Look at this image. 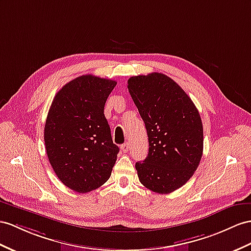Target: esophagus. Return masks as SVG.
<instances>
[{
  "mask_svg": "<svg viewBox=\"0 0 251 251\" xmlns=\"http://www.w3.org/2000/svg\"><path fill=\"white\" fill-rule=\"evenodd\" d=\"M128 150H129V144L124 143L123 145H121V151L123 152H127Z\"/></svg>",
  "mask_w": 251,
  "mask_h": 251,
  "instance_id": "esophagus-1",
  "label": "esophagus"
}]
</instances>
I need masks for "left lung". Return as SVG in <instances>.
I'll return each mask as SVG.
<instances>
[{
  "instance_id": "1",
  "label": "left lung",
  "mask_w": 251,
  "mask_h": 251,
  "mask_svg": "<svg viewBox=\"0 0 251 251\" xmlns=\"http://www.w3.org/2000/svg\"><path fill=\"white\" fill-rule=\"evenodd\" d=\"M127 87L150 143L149 155L136 163L139 180L152 192L169 194L181 188L201 162V115L183 89L162 73L132 76Z\"/></svg>"
}]
</instances>
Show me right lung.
I'll return each instance as SVG.
<instances>
[{"instance_id": "right-lung-1", "label": "right lung", "mask_w": 251, "mask_h": 251, "mask_svg": "<svg viewBox=\"0 0 251 251\" xmlns=\"http://www.w3.org/2000/svg\"><path fill=\"white\" fill-rule=\"evenodd\" d=\"M117 81L91 74L56 93L44 126V143L56 176L71 190L87 193L110 178L119 147L104 114Z\"/></svg>"}]
</instances>
